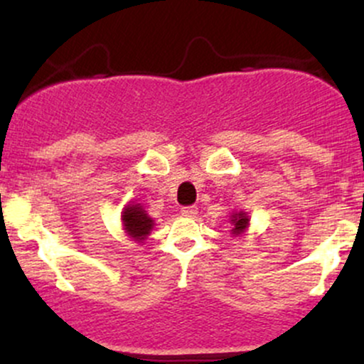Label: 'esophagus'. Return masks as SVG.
<instances>
[{"label":"esophagus","instance_id":"obj_1","mask_svg":"<svg viewBox=\"0 0 364 364\" xmlns=\"http://www.w3.org/2000/svg\"><path fill=\"white\" fill-rule=\"evenodd\" d=\"M196 212H198V208H196L195 205H188V207L181 208V214L185 217H195Z\"/></svg>","mask_w":364,"mask_h":364}]
</instances>
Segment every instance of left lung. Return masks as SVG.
Instances as JSON below:
<instances>
[{"label":"left lung","instance_id":"left-lung-1","mask_svg":"<svg viewBox=\"0 0 364 364\" xmlns=\"http://www.w3.org/2000/svg\"><path fill=\"white\" fill-rule=\"evenodd\" d=\"M232 225H235V235H240L241 231H245V228L248 225V217L243 212H240V214H235L232 215Z\"/></svg>","mask_w":364,"mask_h":364}]
</instances>
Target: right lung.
<instances>
[{
  "instance_id": "obj_1",
  "label": "right lung",
  "mask_w": 364,
  "mask_h": 364,
  "mask_svg": "<svg viewBox=\"0 0 364 364\" xmlns=\"http://www.w3.org/2000/svg\"><path fill=\"white\" fill-rule=\"evenodd\" d=\"M121 220H123V225L128 235L132 237H136V240H144L154 225L152 219L139 205H128L124 208Z\"/></svg>"
}]
</instances>
